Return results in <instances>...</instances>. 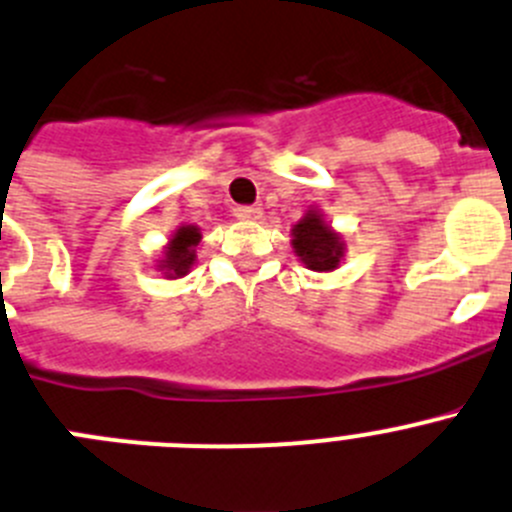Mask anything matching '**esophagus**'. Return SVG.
<instances>
[{"mask_svg":"<svg viewBox=\"0 0 512 512\" xmlns=\"http://www.w3.org/2000/svg\"><path fill=\"white\" fill-rule=\"evenodd\" d=\"M237 220H245V222H260L262 220V210L260 207H237L235 210Z\"/></svg>","mask_w":512,"mask_h":512,"instance_id":"obj_1","label":"esophagus"}]
</instances>
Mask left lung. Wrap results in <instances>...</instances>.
Here are the masks:
<instances>
[{"mask_svg":"<svg viewBox=\"0 0 512 512\" xmlns=\"http://www.w3.org/2000/svg\"><path fill=\"white\" fill-rule=\"evenodd\" d=\"M290 235L292 252L307 270L335 272L340 262L345 260V237L325 220V215L317 207H307L305 215L292 225Z\"/></svg>","mask_w":512,"mask_h":512,"instance_id":"8db88e82","label":"left lung"}]
</instances>
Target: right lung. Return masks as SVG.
Wrapping results in <instances>:
<instances>
[{
  "label": "right lung",
  "instance_id": "obj_1",
  "mask_svg": "<svg viewBox=\"0 0 512 512\" xmlns=\"http://www.w3.org/2000/svg\"><path fill=\"white\" fill-rule=\"evenodd\" d=\"M202 232L197 225H180L170 237L167 245L162 247V255L155 260V270L162 272L165 280H180L195 267L197 250Z\"/></svg>",
  "mask_w": 512,
  "mask_h": 512
}]
</instances>
